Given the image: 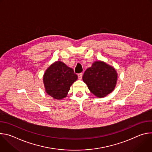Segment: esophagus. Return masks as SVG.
<instances>
[{
	"mask_svg": "<svg viewBox=\"0 0 152 152\" xmlns=\"http://www.w3.org/2000/svg\"><path fill=\"white\" fill-rule=\"evenodd\" d=\"M82 75H83V74L81 73H79L78 74V78L79 79H82Z\"/></svg>",
	"mask_w": 152,
	"mask_h": 152,
	"instance_id": "34e87169",
	"label": "esophagus"
}]
</instances>
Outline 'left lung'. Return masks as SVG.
Segmentation results:
<instances>
[{"label": "left lung", "mask_w": 152, "mask_h": 152, "mask_svg": "<svg viewBox=\"0 0 152 152\" xmlns=\"http://www.w3.org/2000/svg\"><path fill=\"white\" fill-rule=\"evenodd\" d=\"M90 91L96 97L102 98L111 93L117 80L115 69L103 61H96L86 70L82 77Z\"/></svg>", "instance_id": "obj_1"}]
</instances>
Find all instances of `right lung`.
<instances>
[{"label":"right lung","mask_w":152,"mask_h":152,"mask_svg":"<svg viewBox=\"0 0 152 152\" xmlns=\"http://www.w3.org/2000/svg\"><path fill=\"white\" fill-rule=\"evenodd\" d=\"M77 79L73 70L61 61L52 64L43 76L46 92L57 100L67 97L71 85Z\"/></svg>","instance_id":"1"}]
</instances>
